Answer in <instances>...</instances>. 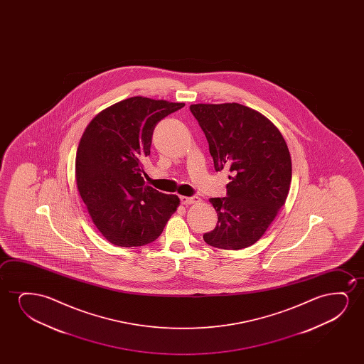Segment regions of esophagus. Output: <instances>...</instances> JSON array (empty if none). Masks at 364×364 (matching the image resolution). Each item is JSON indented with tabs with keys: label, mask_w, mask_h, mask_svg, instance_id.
Here are the masks:
<instances>
[{
	"label": "esophagus",
	"mask_w": 364,
	"mask_h": 364,
	"mask_svg": "<svg viewBox=\"0 0 364 364\" xmlns=\"http://www.w3.org/2000/svg\"><path fill=\"white\" fill-rule=\"evenodd\" d=\"M198 196H180V201L183 205H191L195 204L199 201Z\"/></svg>",
	"instance_id": "1"
}]
</instances>
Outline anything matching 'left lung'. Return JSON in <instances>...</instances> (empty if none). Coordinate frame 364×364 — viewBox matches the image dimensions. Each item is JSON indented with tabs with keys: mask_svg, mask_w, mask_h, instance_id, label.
I'll list each match as a JSON object with an SVG mask.
<instances>
[{
	"mask_svg": "<svg viewBox=\"0 0 364 364\" xmlns=\"http://www.w3.org/2000/svg\"><path fill=\"white\" fill-rule=\"evenodd\" d=\"M216 171L229 169L228 196L211 198L218 224L204 241L218 249L254 245L284 206L292 178L289 148L264 115L239 103L193 105Z\"/></svg>",
	"mask_w": 364,
	"mask_h": 364,
	"instance_id": "8db88e82",
	"label": "left lung"
}]
</instances>
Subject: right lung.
<instances>
[{"label":"right lung","mask_w":364,"mask_h":364,"mask_svg":"<svg viewBox=\"0 0 364 364\" xmlns=\"http://www.w3.org/2000/svg\"><path fill=\"white\" fill-rule=\"evenodd\" d=\"M184 103L144 97L95 115L80 138L75 183L95 228L110 244L133 247L159 237L180 200L145 185L143 160L155 125Z\"/></svg>","instance_id":"right-lung-1"}]
</instances>
